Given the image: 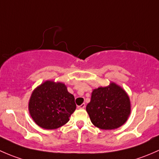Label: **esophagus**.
<instances>
[{
    "label": "esophagus",
    "instance_id": "1",
    "mask_svg": "<svg viewBox=\"0 0 159 159\" xmlns=\"http://www.w3.org/2000/svg\"><path fill=\"white\" fill-rule=\"evenodd\" d=\"M85 107H86V104H85V103H83V104L80 105V106H77L78 109H84Z\"/></svg>",
    "mask_w": 159,
    "mask_h": 159
}]
</instances>
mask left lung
Listing matches in <instances>:
<instances>
[{"instance_id":"obj_1","label":"left lung","mask_w":159,"mask_h":159,"mask_svg":"<svg viewBox=\"0 0 159 159\" xmlns=\"http://www.w3.org/2000/svg\"><path fill=\"white\" fill-rule=\"evenodd\" d=\"M86 109L95 126L111 130L126 122L131 113V102L125 89L111 82L109 86L93 89Z\"/></svg>"}]
</instances>
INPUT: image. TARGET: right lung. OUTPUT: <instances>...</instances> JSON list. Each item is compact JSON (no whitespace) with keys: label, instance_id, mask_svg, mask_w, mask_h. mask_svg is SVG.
Instances as JSON below:
<instances>
[{"label":"right lung","instance_id":"right-lung-1","mask_svg":"<svg viewBox=\"0 0 159 159\" xmlns=\"http://www.w3.org/2000/svg\"><path fill=\"white\" fill-rule=\"evenodd\" d=\"M75 99L60 82L47 80L34 89L29 100V113L37 125L55 129L67 123L76 109Z\"/></svg>","mask_w":159,"mask_h":159}]
</instances>
